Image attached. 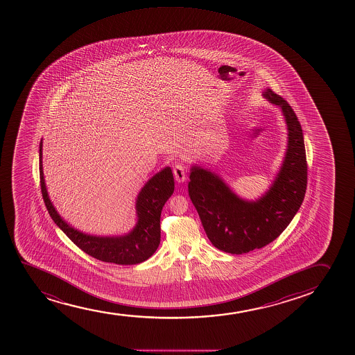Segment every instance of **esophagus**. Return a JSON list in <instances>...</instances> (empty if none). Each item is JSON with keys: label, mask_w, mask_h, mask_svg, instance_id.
Returning a JSON list of instances; mask_svg holds the SVG:
<instances>
[{"label": "esophagus", "mask_w": 355, "mask_h": 355, "mask_svg": "<svg viewBox=\"0 0 355 355\" xmlns=\"http://www.w3.org/2000/svg\"><path fill=\"white\" fill-rule=\"evenodd\" d=\"M173 175L178 183H184L187 180V172L183 164H175L173 166Z\"/></svg>", "instance_id": "obj_1"}]
</instances>
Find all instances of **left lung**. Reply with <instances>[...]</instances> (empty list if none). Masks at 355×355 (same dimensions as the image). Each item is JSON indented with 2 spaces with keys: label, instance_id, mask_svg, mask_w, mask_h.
<instances>
[{
  "label": "left lung",
  "instance_id": "8db88e82",
  "mask_svg": "<svg viewBox=\"0 0 355 355\" xmlns=\"http://www.w3.org/2000/svg\"><path fill=\"white\" fill-rule=\"evenodd\" d=\"M262 96L281 108L288 130L286 155L269 190L259 200H243L215 172L198 165L190 170L187 185L207 239L219 250L236 255L261 249L277 239L299 211L307 189L301 123L282 96L270 88Z\"/></svg>",
  "mask_w": 355,
  "mask_h": 355
}]
</instances>
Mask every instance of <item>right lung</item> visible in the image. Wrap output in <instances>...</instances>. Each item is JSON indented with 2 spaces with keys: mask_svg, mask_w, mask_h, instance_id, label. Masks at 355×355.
<instances>
[{
  "mask_svg": "<svg viewBox=\"0 0 355 355\" xmlns=\"http://www.w3.org/2000/svg\"><path fill=\"white\" fill-rule=\"evenodd\" d=\"M40 185L44 204L56 225L81 250L103 262L121 266L138 264L150 259L160 243V214L175 190L171 168H164L148 180L137 197V224L123 236H93L76 230L64 222L48 196L42 170V140L40 143Z\"/></svg>",
  "mask_w": 355,
  "mask_h": 355,
  "instance_id": "add662e5",
  "label": "right lung"
}]
</instances>
